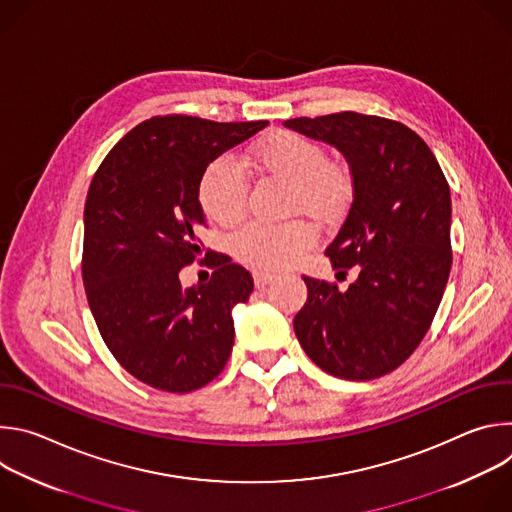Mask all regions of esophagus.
I'll use <instances>...</instances> for the list:
<instances>
[{
    "instance_id": "1",
    "label": "esophagus",
    "mask_w": 512,
    "mask_h": 512,
    "mask_svg": "<svg viewBox=\"0 0 512 512\" xmlns=\"http://www.w3.org/2000/svg\"><path fill=\"white\" fill-rule=\"evenodd\" d=\"M277 275L275 273H267V271H255L253 273V281H255V287L257 289H263L265 285H269Z\"/></svg>"
}]
</instances>
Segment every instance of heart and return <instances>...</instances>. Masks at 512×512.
I'll list each match as a JSON object with an SVG mask.
<instances>
[{
    "mask_svg": "<svg viewBox=\"0 0 512 512\" xmlns=\"http://www.w3.org/2000/svg\"><path fill=\"white\" fill-rule=\"evenodd\" d=\"M255 166L291 186V206L304 208L318 218L336 216L350 190L348 174L326 162L320 145L294 131H277L253 150ZM249 178L233 154L214 158L198 180V202L210 221L218 225L239 223L247 210ZM316 229L304 221L281 225L249 223L231 239L233 255L253 267L275 271L294 265L316 245Z\"/></svg>",
    "mask_w": 512,
    "mask_h": 512,
    "instance_id": "1",
    "label": "heart"
}]
</instances>
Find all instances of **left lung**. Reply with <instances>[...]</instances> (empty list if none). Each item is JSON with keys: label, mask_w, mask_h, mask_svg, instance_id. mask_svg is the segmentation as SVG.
<instances>
[{"label": "left lung", "mask_w": 512, "mask_h": 512, "mask_svg": "<svg viewBox=\"0 0 512 512\" xmlns=\"http://www.w3.org/2000/svg\"><path fill=\"white\" fill-rule=\"evenodd\" d=\"M285 127L336 148L352 176V204L326 255L338 285L306 277L296 336L322 371L371 381L419 346L452 267V198L427 143L403 123L354 111L287 119Z\"/></svg>", "instance_id": "left-lung-1"}]
</instances>
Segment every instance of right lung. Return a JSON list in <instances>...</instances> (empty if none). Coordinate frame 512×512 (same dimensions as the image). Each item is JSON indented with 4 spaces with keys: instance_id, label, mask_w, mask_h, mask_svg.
I'll return each instance as SVG.
<instances>
[{
    "instance_id": "obj_1",
    "label": "right lung",
    "mask_w": 512,
    "mask_h": 512,
    "mask_svg": "<svg viewBox=\"0 0 512 512\" xmlns=\"http://www.w3.org/2000/svg\"><path fill=\"white\" fill-rule=\"evenodd\" d=\"M267 121L216 123L186 115L133 127L99 166L85 202L83 283L97 328L121 367L168 393L221 375L233 350V308L251 273L212 255L208 283L182 287L180 269L202 247L204 168Z\"/></svg>"
}]
</instances>
